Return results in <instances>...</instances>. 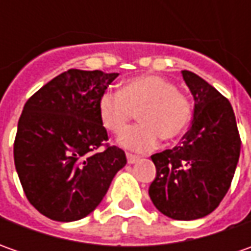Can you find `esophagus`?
Segmentation results:
<instances>
[{
    "instance_id": "34e87169",
    "label": "esophagus",
    "mask_w": 251,
    "mask_h": 251,
    "mask_svg": "<svg viewBox=\"0 0 251 251\" xmlns=\"http://www.w3.org/2000/svg\"><path fill=\"white\" fill-rule=\"evenodd\" d=\"M140 159V156H137V155H132V153H127V162L128 163H135L137 160Z\"/></svg>"
}]
</instances>
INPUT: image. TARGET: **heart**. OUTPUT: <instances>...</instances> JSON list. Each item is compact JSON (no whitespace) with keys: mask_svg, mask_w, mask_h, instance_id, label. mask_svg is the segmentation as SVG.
<instances>
[{"mask_svg":"<svg viewBox=\"0 0 251 251\" xmlns=\"http://www.w3.org/2000/svg\"><path fill=\"white\" fill-rule=\"evenodd\" d=\"M101 124L113 134H121L138 111L141 124L126 131L120 145L134 151H152L160 138L175 141L186 131L193 106L177 86L159 75L134 76L120 91H106L98 104Z\"/></svg>","mask_w":251,"mask_h":251,"instance_id":"heart-1","label":"heart"}]
</instances>
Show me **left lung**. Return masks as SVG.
Instances as JSON below:
<instances>
[{
  "mask_svg": "<svg viewBox=\"0 0 251 251\" xmlns=\"http://www.w3.org/2000/svg\"><path fill=\"white\" fill-rule=\"evenodd\" d=\"M181 74L194 98L191 128L181 145L151 156L156 177L150 197L163 215L193 221L211 214L226 196L242 141L230 101L194 73Z\"/></svg>",
  "mask_w": 251,
  "mask_h": 251,
  "instance_id": "obj_1",
  "label": "left lung"
}]
</instances>
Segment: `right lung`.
Wrapping results in <instances>:
<instances>
[{
	"label": "right lung",
	"instance_id": "1",
	"mask_svg": "<svg viewBox=\"0 0 251 251\" xmlns=\"http://www.w3.org/2000/svg\"><path fill=\"white\" fill-rule=\"evenodd\" d=\"M117 76L68 70L25 103L14 142L15 168L26 198L44 217L71 222L89 215L126 166L124 151L106 144L98 110Z\"/></svg>",
	"mask_w": 251,
	"mask_h": 251
}]
</instances>
